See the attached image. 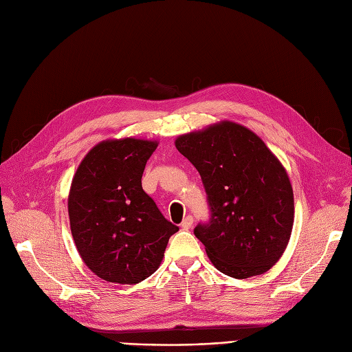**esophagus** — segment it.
Wrapping results in <instances>:
<instances>
[{
	"mask_svg": "<svg viewBox=\"0 0 352 352\" xmlns=\"http://www.w3.org/2000/svg\"><path fill=\"white\" fill-rule=\"evenodd\" d=\"M191 225H192V216H187L183 222H181V229H184V230H188L190 228H191Z\"/></svg>",
	"mask_w": 352,
	"mask_h": 352,
	"instance_id": "34e87169",
	"label": "esophagus"
}]
</instances>
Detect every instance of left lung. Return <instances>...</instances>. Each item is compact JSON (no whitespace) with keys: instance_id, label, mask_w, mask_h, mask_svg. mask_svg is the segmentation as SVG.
Segmentation results:
<instances>
[{"instance_id":"obj_1","label":"left lung","mask_w":352,"mask_h":352,"mask_svg":"<svg viewBox=\"0 0 352 352\" xmlns=\"http://www.w3.org/2000/svg\"><path fill=\"white\" fill-rule=\"evenodd\" d=\"M177 149L196 166L210 217L194 228L207 256L223 274H264L283 255L293 220L285 169L250 129L222 122L179 136Z\"/></svg>"}]
</instances>
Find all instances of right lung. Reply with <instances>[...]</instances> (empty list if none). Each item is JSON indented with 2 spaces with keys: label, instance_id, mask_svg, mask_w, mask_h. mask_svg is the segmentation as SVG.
Listing matches in <instances>:
<instances>
[{
  "label": "right lung",
  "instance_id": "add662e5",
  "mask_svg": "<svg viewBox=\"0 0 352 352\" xmlns=\"http://www.w3.org/2000/svg\"><path fill=\"white\" fill-rule=\"evenodd\" d=\"M156 146L133 138L101 142L74 175L68 212L76 250L109 283L136 284L152 276L178 230L142 188Z\"/></svg>",
  "mask_w": 352,
  "mask_h": 352
}]
</instances>
